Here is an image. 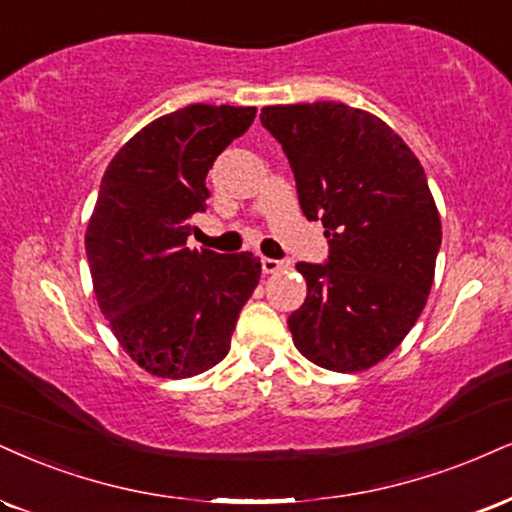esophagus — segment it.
<instances>
[{
    "label": "esophagus",
    "instance_id": "esophagus-1",
    "mask_svg": "<svg viewBox=\"0 0 512 512\" xmlns=\"http://www.w3.org/2000/svg\"><path fill=\"white\" fill-rule=\"evenodd\" d=\"M288 264L283 260H272V257H262V272L264 274H274V272H281V269H286Z\"/></svg>",
    "mask_w": 512,
    "mask_h": 512
}]
</instances>
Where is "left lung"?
<instances>
[{
  "mask_svg": "<svg viewBox=\"0 0 512 512\" xmlns=\"http://www.w3.org/2000/svg\"><path fill=\"white\" fill-rule=\"evenodd\" d=\"M300 209L322 219L326 264L298 262L307 298L295 348L331 372H362L400 346L427 305L441 219L420 159L374 114L341 102L264 107Z\"/></svg>",
  "mask_w": 512,
  "mask_h": 512,
  "instance_id": "1",
  "label": "left lung"
}]
</instances>
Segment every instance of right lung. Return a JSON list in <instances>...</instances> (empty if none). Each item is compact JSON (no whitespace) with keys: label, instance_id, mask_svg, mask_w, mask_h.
Wrapping results in <instances>:
<instances>
[{"label":"right lung","instance_id":"right-lung-1","mask_svg":"<svg viewBox=\"0 0 512 512\" xmlns=\"http://www.w3.org/2000/svg\"><path fill=\"white\" fill-rule=\"evenodd\" d=\"M255 107L190 104L147 123L104 171L85 252L121 348L145 372L188 379L221 362L260 281L252 252L190 250L207 171L255 121Z\"/></svg>","mask_w":512,"mask_h":512}]
</instances>
